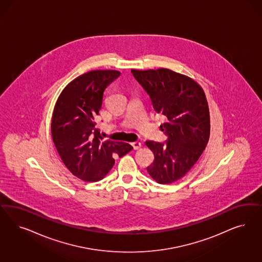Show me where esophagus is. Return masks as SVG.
<instances>
[{"instance_id": "34e87169", "label": "esophagus", "mask_w": 262, "mask_h": 262, "mask_svg": "<svg viewBox=\"0 0 262 262\" xmlns=\"http://www.w3.org/2000/svg\"><path fill=\"white\" fill-rule=\"evenodd\" d=\"M132 146H133V148L135 149V150H137V149H139L140 147H141V145H142V144L140 143V142H134V143H132Z\"/></svg>"}]
</instances>
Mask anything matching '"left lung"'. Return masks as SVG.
<instances>
[{
  "label": "left lung",
  "mask_w": 262,
  "mask_h": 262,
  "mask_svg": "<svg viewBox=\"0 0 262 262\" xmlns=\"http://www.w3.org/2000/svg\"><path fill=\"white\" fill-rule=\"evenodd\" d=\"M131 72L149 95L154 111L168 118L161 125L168 140L145 143L154 153V162L146 169L157 183H172L191 169L208 143L210 118L205 94L194 80L169 69Z\"/></svg>",
  "instance_id": "1"
}]
</instances>
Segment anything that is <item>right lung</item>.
Masks as SVG:
<instances>
[{
  "mask_svg": "<svg viewBox=\"0 0 262 262\" xmlns=\"http://www.w3.org/2000/svg\"><path fill=\"white\" fill-rule=\"evenodd\" d=\"M120 75L117 70H93L66 86L52 118V138L70 172L88 181H99L110 171L115 157L133 149L121 142L104 141L96 126L106 88Z\"/></svg>",
  "mask_w": 262,
  "mask_h": 262,
  "instance_id": "obj_1",
  "label": "right lung"
}]
</instances>
